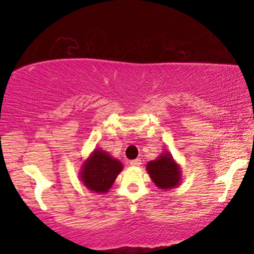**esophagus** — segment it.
I'll return each mask as SVG.
<instances>
[{
  "mask_svg": "<svg viewBox=\"0 0 254 254\" xmlns=\"http://www.w3.org/2000/svg\"><path fill=\"white\" fill-rule=\"evenodd\" d=\"M130 163L133 167H139L141 165V160L140 159H134V160H132Z\"/></svg>",
  "mask_w": 254,
  "mask_h": 254,
  "instance_id": "34e87169",
  "label": "esophagus"
}]
</instances>
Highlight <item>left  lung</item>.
Returning a JSON list of instances; mask_svg holds the SVG:
<instances>
[{"mask_svg":"<svg viewBox=\"0 0 254 254\" xmlns=\"http://www.w3.org/2000/svg\"><path fill=\"white\" fill-rule=\"evenodd\" d=\"M147 171L153 184L163 190L177 187L183 179L180 166L168 151L162 152L156 160L149 161Z\"/></svg>","mask_w":254,"mask_h":254,"instance_id":"1","label":"left lung"}]
</instances>
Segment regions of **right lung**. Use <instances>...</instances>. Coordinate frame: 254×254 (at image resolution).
<instances>
[{
	"mask_svg": "<svg viewBox=\"0 0 254 254\" xmlns=\"http://www.w3.org/2000/svg\"><path fill=\"white\" fill-rule=\"evenodd\" d=\"M123 169L122 162L100 148L81 163L79 178L86 188L97 194H105L113 186L115 179Z\"/></svg>",
	"mask_w": 254,
	"mask_h": 254,
	"instance_id": "add662e5",
	"label": "right lung"
}]
</instances>
